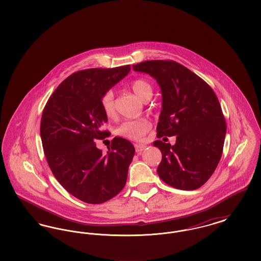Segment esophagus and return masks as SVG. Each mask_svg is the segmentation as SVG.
<instances>
[{
	"mask_svg": "<svg viewBox=\"0 0 261 261\" xmlns=\"http://www.w3.org/2000/svg\"><path fill=\"white\" fill-rule=\"evenodd\" d=\"M147 148L146 145H143V144H135V149H136V152H141L142 150Z\"/></svg>",
	"mask_w": 261,
	"mask_h": 261,
	"instance_id": "esophagus-1",
	"label": "esophagus"
}]
</instances>
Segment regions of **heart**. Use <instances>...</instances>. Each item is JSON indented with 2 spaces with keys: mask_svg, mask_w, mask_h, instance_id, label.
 Masks as SVG:
<instances>
[{
  "mask_svg": "<svg viewBox=\"0 0 261 261\" xmlns=\"http://www.w3.org/2000/svg\"><path fill=\"white\" fill-rule=\"evenodd\" d=\"M131 87L137 96L143 100H146L152 96V87L145 79L139 78L132 82ZM100 106L105 114L112 118L115 114L114 106V93L112 90L106 91L100 97ZM151 124L149 120L142 118L138 120H128L119 125L115 129V134L128 140L140 141L144 139L145 135L149 132Z\"/></svg>",
  "mask_w": 261,
  "mask_h": 261,
  "instance_id": "heart-1",
  "label": "heart"
}]
</instances>
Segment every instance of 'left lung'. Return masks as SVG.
Here are the masks:
<instances>
[{
	"label": "left lung",
	"mask_w": 261,
	"mask_h": 261,
	"mask_svg": "<svg viewBox=\"0 0 261 261\" xmlns=\"http://www.w3.org/2000/svg\"><path fill=\"white\" fill-rule=\"evenodd\" d=\"M133 69L150 75L162 90L158 137L176 136L173 146L153 142L162 153L159 176L179 190L202 186L219 163L226 135L216 95L198 75L173 61L140 62Z\"/></svg>",
	"instance_id": "left-lung-1"
}]
</instances>
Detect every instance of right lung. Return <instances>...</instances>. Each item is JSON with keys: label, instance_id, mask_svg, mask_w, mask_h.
Masks as SVG:
<instances>
[{"label": "right lung", "instance_id": "right-lung-1", "mask_svg": "<svg viewBox=\"0 0 261 261\" xmlns=\"http://www.w3.org/2000/svg\"><path fill=\"white\" fill-rule=\"evenodd\" d=\"M130 69L125 65L75 72L56 89L43 111L40 135L50 170L69 194L87 203L112 199L127 181L135 153L132 143L114 137L102 154L95 141L110 135L101 130L108 116L100 97Z\"/></svg>", "mask_w": 261, "mask_h": 261}]
</instances>
